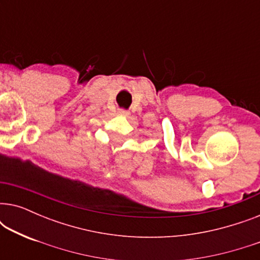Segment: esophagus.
Here are the masks:
<instances>
[{"mask_svg": "<svg viewBox=\"0 0 260 260\" xmlns=\"http://www.w3.org/2000/svg\"><path fill=\"white\" fill-rule=\"evenodd\" d=\"M118 112L123 116H129V111H127V110H125V109H120Z\"/></svg>", "mask_w": 260, "mask_h": 260, "instance_id": "obj_1", "label": "esophagus"}]
</instances>
